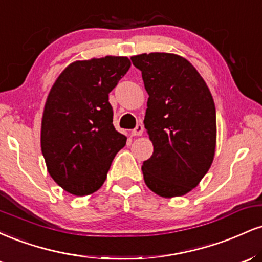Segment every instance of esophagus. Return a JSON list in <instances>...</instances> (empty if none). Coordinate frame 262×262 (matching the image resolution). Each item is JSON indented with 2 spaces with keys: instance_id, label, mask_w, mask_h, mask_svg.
Listing matches in <instances>:
<instances>
[{
  "instance_id": "34e87169",
  "label": "esophagus",
  "mask_w": 262,
  "mask_h": 262,
  "mask_svg": "<svg viewBox=\"0 0 262 262\" xmlns=\"http://www.w3.org/2000/svg\"><path fill=\"white\" fill-rule=\"evenodd\" d=\"M143 132H144L143 124H137V127H135L133 130H132L130 135H132V137H139V135L143 134Z\"/></svg>"
}]
</instances>
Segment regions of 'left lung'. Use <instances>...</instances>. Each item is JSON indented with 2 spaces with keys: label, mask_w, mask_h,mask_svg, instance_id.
I'll return each mask as SVG.
<instances>
[{
  "label": "left lung",
  "mask_w": 262,
  "mask_h": 262,
  "mask_svg": "<svg viewBox=\"0 0 262 262\" xmlns=\"http://www.w3.org/2000/svg\"><path fill=\"white\" fill-rule=\"evenodd\" d=\"M148 92L144 125L154 145L143 162L144 181L161 197H179L200 183L212 165L217 138L208 86L191 62L169 53L132 56Z\"/></svg>",
  "instance_id": "obj_1"
}]
</instances>
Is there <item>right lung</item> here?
I'll list each match as a JSON object with an SVG mask.
<instances>
[{
  "mask_svg": "<svg viewBox=\"0 0 262 262\" xmlns=\"http://www.w3.org/2000/svg\"><path fill=\"white\" fill-rule=\"evenodd\" d=\"M125 56L75 61L55 81L41 119V152L48 172L75 196L103 185L127 138L113 127L108 93L127 74Z\"/></svg>",
  "mask_w": 262,
  "mask_h": 262,
  "instance_id": "add662e5",
  "label": "right lung"
}]
</instances>
